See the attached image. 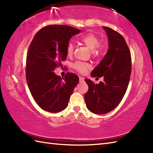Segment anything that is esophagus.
<instances>
[{
  "mask_svg": "<svg viewBox=\"0 0 153 153\" xmlns=\"http://www.w3.org/2000/svg\"><path fill=\"white\" fill-rule=\"evenodd\" d=\"M84 82V78L83 77L79 76V82Z\"/></svg>",
  "mask_w": 153,
  "mask_h": 153,
  "instance_id": "esophagus-1",
  "label": "esophagus"
}]
</instances>
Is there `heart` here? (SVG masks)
Segmentation results:
<instances>
[{"label":"heart","mask_w":153,"mask_h":153,"mask_svg":"<svg viewBox=\"0 0 153 153\" xmlns=\"http://www.w3.org/2000/svg\"><path fill=\"white\" fill-rule=\"evenodd\" d=\"M79 41L91 51L93 56H97L99 55L105 49L102 44L100 43V39L97 35L93 33H88L79 37ZM74 45L71 42H69L66 47V53L68 56H71L74 53ZM75 69L79 72L85 73L88 68V65L85 63L77 62L74 64Z\"/></svg>","instance_id":"heart-1"}]
</instances>
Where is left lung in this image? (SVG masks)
<instances>
[{"label":"left lung","mask_w":153,"mask_h":153,"mask_svg":"<svg viewBox=\"0 0 153 153\" xmlns=\"http://www.w3.org/2000/svg\"><path fill=\"white\" fill-rule=\"evenodd\" d=\"M109 48L105 57L91 72L92 77H104L95 84L85 81L89 87L85 94L86 106L91 112L103 114L114 109L121 102L128 88L131 72V57L129 47L121 34L105 27Z\"/></svg>","instance_id":"8db88e82"}]
</instances>
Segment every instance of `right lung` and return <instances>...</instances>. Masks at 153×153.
I'll list each match as a JSON object with an SVG mask.
<instances>
[{
  "mask_svg": "<svg viewBox=\"0 0 153 153\" xmlns=\"http://www.w3.org/2000/svg\"><path fill=\"white\" fill-rule=\"evenodd\" d=\"M78 29L64 25H49L35 34L26 59V80L35 101L45 111L56 113L68 106L79 77L68 72L64 78L54 70L62 67L67 58L66 47Z\"/></svg>",
  "mask_w": 153,
  "mask_h": 153,
  "instance_id": "obj_1",
  "label": "right lung"
}]
</instances>
